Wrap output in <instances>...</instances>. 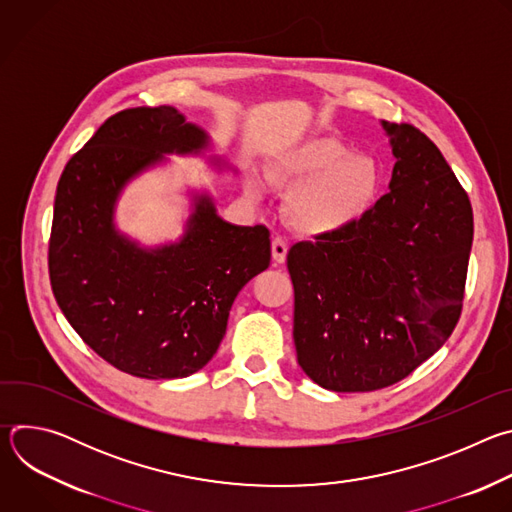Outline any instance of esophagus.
Returning <instances> with one entry per match:
<instances>
[{
    "mask_svg": "<svg viewBox=\"0 0 512 512\" xmlns=\"http://www.w3.org/2000/svg\"><path fill=\"white\" fill-rule=\"evenodd\" d=\"M271 253H273V261L275 263H283L285 255H287V241L283 237H273Z\"/></svg>",
    "mask_w": 512,
    "mask_h": 512,
    "instance_id": "34e87169",
    "label": "esophagus"
}]
</instances>
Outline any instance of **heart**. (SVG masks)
Returning a JSON list of instances; mask_svg holds the SVG:
<instances>
[{
    "mask_svg": "<svg viewBox=\"0 0 512 512\" xmlns=\"http://www.w3.org/2000/svg\"><path fill=\"white\" fill-rule=\"evenodd\" d=\"M279 174L300 182L287 196V214L308 233L342 231L367 214L381 188V166L373 156L352 154L336 137L308 139L279 162ZM257 196L261 186L249 182Z\"/></svg>",
    "mask_w": 512,
    "mask_h": 512,
    "instance_id": "1",
    "label": "heart"
}]
</instances>
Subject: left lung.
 <instances>
[{"label":"left lung","mask_w":512,"mask_h":512,"mask_svg":"<svg viewBox=\"0 0 512 512\" xmlns=\"http://www.w3.org/2000/svg\"><path fill=\"white\" fill-rule=\"evenodd\" d=\"M383 127L397 158L391 192L354 225L287 253L298 362L336 393L399 383L444 346L462 314L470 198L423 131Z\"/></svg>","instance_id":"obj_1"}]
</instances>
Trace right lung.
I'll list each match as a JSON object with an SVG mask.
<instances>
[{"instance_id":"1","label":"right lung","mask_w":512,"mask_h":512,"mask_svg":"<svg viewBox=\"0 0 512 512\" xmlns=\"http://www.w3.org/2000/svg\"><path fill=\"white\" fill-rule=\"evenodd\" d=\"M206 133L174 107L111 115L56 186L48 273L68 324L103 360L139 379H180L214 356L241 287L269 267L263 225L235 227L196 196L176 245L139 249L113 227L123 186L162 154H196Z\"/></svg>"}]
</instances>
